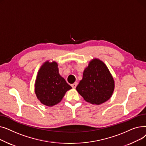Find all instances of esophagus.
I'll use <instances>...</instances> for the list:
<instances>
[{
    "instance_id": "1",
    "label": "esophagus",
    "mask_w": 146,
    "mask_h": 146,
    "mask_svg": "<svg viewBox=\"0 0 146 146\" xmlns=\"http://www.w3.org/2000/svg\"><path fill=\"white\" fill-rule=\"evenodd\" d=\"M77 85H78V83L77 82H75V83H74L73 84H72V85H71L72 86V87L73 88H76V86H77Z\"/></svg>"
}]
</instances>
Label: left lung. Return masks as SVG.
<instances>
[{
    "label": "left lung",
    "mask_w": 146,
    "mask_h": 146,
    "mask_svg": "<svg viewBox=\"0 0 146 146\" xmlns=\"http://www.w3.org/2000/svg\"><path fill=\"white\" fill-rule=\"evenodd\" d=\"M114 86L108 68L102 61L95 58L85 69L76 90L86 102L100 105L111 97Z\"/></svg>",
    "instance_id": "obj_1"
}]
</instances>
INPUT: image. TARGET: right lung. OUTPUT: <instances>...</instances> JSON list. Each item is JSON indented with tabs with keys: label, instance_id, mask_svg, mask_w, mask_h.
Here are the masks:
<instances>
[{
	"label": "right lung",
	"instance_id": "1",
	"mask_svg": "<svg viewBox=\"0 0 146 146\" xmlns=\"http://www.w3.org/2000/svg\"><path fill=\"white\" fill-rule=\"evenodd\" d=\"M38 100L44 105L52 106L59 103L72 87L58 73V65L53 61L45 62L38 71L35 84Z\"/></svg>",
	"mask_w": 146,
	"mask_h": 146
}]
</instances>
